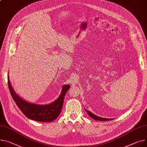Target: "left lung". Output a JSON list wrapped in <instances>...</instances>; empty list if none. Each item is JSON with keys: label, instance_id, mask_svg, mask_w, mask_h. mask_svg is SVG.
Masks as SVG:
<instances>
[{"label": "left lung", "instance_id": "8db88e82", "mask_svg": "<svg viewBox=\"0 0 147 147\" xmlns=\"http://www.w3.org/2000/svg\"><path fill=\"white\" fill-rule=\"evenodd\" d=\"M85 110L86 112H87L89 116L91 117L92 118H93L95 120H97V121H109V120L112 119H110V118H102V117H99L98 116L95 115V114H92V112H91L90 111H88L85 109Z\"/></svg>", "mask_w": 147, "mask_h": 147}]
</instances>
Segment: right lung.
I'll return each mask as SVG.
<instances>
[{"label":"right lung","mask_w":147,"mask_h":147,"mask_svg":"<svg viewBox=\"0 0 147 147\" xmlns=\"http://www.w3.org/2000/svg\"><path fill=\"white\" fill-rule=\"evenodd\" d=\"M7 79L11 95L18 108L27 118L43 122H51L57 118L62 110L65 95L70 88L69 85H64L62 86L59 98L51 104L39 105L27 102L18 95L11 86L9 76Z\"/></svg>","instance_id":"right-lung-1"}]
</instances>
